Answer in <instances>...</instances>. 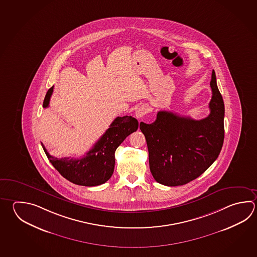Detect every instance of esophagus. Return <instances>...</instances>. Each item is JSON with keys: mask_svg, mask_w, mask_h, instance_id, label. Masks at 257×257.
I'll return each mask as SVG.
<instances>
[{"mask_svg": "<svg viewBox=\"0 0 257 257\" xmlns=\"http://www.w3.org/2000/svg\"><path fill=\"white\" fill-rule=\"evenodd\" d=\"M147 112H148V108L146 105H142L139 108H137V110L136 111V118L141 119L145 116Z\"/></svg>", "mask_w": 257, "mask_h": 257, "instance_id": "obj_1", "label": "esophagus"}]
</instances>
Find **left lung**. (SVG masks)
<instances>
[{
  "label": "left lung",
  "instance_id": "obj_1",
  "mask_svg": "<svg viewBox=\"0 0 257 257\" xmlns=\"http://www.w3.org/2000/svg\"><path fill=\"white\" fill-rule=\"evenodd\" d=\"M210 114L202 120L160 111L153 123L141 121L146 136L149 165L155 181L166 186L196 179L217 159L224 138V104L213 71L210 82Z\"/></svg>",
  "mask_w": 257,
  "mask_h": 257
}]
</instances>
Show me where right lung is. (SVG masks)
Returning <instances> with one entry per match:
<instances>
[{"label":"right lung","mask_w":257,"mask_h":257,"mask_svg":"<svg viewBox=\"0 0 257 257\" xmlns=\"http://www.w3.org/2000/svg\"><path fill=\"white\" fill-rule=\"evenodd\" d=\"M53 92L54 86L49 89L45 95L44 108L49 106ZM138 125V121L134 117H117L92 149L80 159L69 157L59 159L50 155L43 144L42 146L50 163L65 179L78 185L97 186L111 178L114 170V153L117 147L127 136L137 131Z\"/></svg>","instance_id":"add662e5"}]
</instances>
